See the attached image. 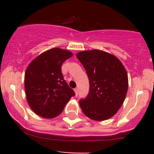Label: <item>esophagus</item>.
Returning <instances> with one entry per match:
<instances>
[{
  "label": "esophagus",
  "mask_w": 154,
  "mask_h": 154,
  "mask_svg": "<svg viewBox=\"0 0 154 154\" xmlns=\"http://www.w3.org/2000/svg\"><path fill=\"white\" fill-rule=\"evenodd\" d=\"M74 91H75V95L76 96H77L78 95V93H79V90H78V88H75V89H74Z\"/></svg>",
  "instance_id": "esophagus-1"
}]
</instances>
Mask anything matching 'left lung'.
<instances>
[{"label":"left lung","instance_id":"obj_1","mask_svg":"<svg viewBox=\"0 0 154 154\" xmlns=\"http://www.w3.org/2000/svg\"><path fill=\"white\" fill-rule=\"evenodd\" d=\"M76 56L89 80L88 95L79 101L81 109L94 121L110 119L123 104L127 94L125 68L117 57L103 51H82Z\"/></svg>","mask_w":154,"mask_h":154}]
</instances>
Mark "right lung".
Returning <instances> with one entry per match:
<instances>
[{"instance_id": "add662e5", "label": "right lung", "mask_w": 154, "mask_h": 154, "mask_svg": "<svg viewBox=\"0 0 154 154\" xmlns=\"http://www.w3.org/2000/svg\"><path fill=\"white\" fill-rule=\"evenodd\" d=\"M72 56L66 50L52 48L29 63L24 75V88L27 103L38 116L45 119L57 117L75 95L61 70L63 63Z\"/></svg>"}]
</instances>
